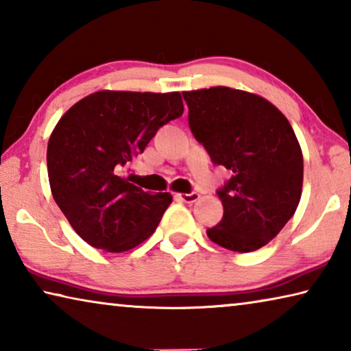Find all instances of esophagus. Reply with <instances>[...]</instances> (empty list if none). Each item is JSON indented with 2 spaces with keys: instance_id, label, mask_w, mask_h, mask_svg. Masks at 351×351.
Masks as SVG:
<instances>
[{
  "instance_id": "34e87169",
  "label": "esophagus",
  "mask_w": 351,
  "mask_h": 351,
  "mask_svg": "<svg viewBox=\"0 0 351 351\" xmlns=\"http://www.w3.org/2000/svg\"><path fill=\"white\" fill-rule=\"evenodd\" d=\"M180 198L184 201V203L192 204V203H195V201H198V199H199V193H197V192L181 193V195H180Z\"/></svg>"
}]
</instances>
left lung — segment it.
I'll return each instance as SVG.
<instances>
[{"label":"left lung","mask_w":351,"mask_h":351,"mask_svg":"<svg viewBox=\"0 0 351 351\" xmlns=\"http://www.w3.org/2000/svg\"><path fill=\"white\" fill-rule=\"evenodd\" d=\"M189 125L232 178L218 190L224 213L207 237L235 252L263 247L299 206L304 156L283 112L257 94L212 86L184 91Z\"/></svg>","instance_id":"obj_1"}]
</instances>
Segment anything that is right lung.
Segmentation results:
<instances>
[{
    "mask_svg": "<svg viewBox=\"0 0 351 351\" xmlns=\"http://www.w3.org/2000/svg\"><path fill=\"white\" fill-rule=\"evenodd\" d=\"M180 93L97 91L64 112L47 142L52 197L88 245L125 252L145 241L171 203L123 170L165 123L182 116Z\"/></svg>",
    "mask_w": 351,
    "mask_h": 351,
    "instance_id": "add662e5",
    "label": "right lung"
}]
</instances>
